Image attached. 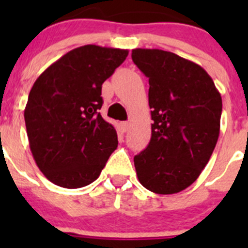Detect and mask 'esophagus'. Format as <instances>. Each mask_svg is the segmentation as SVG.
Segmentation results:
<instances>
[{
    "instance_id": "34e87169",
    "label": "esophagus",
    "mask_w": 248,
    "mask_h": 248,
    "mask_svg": "<svg viewBox=\"0 0 248 248\" xmlns=\"http://www.w3.org/2000/svg\"><path fill=\"white\" fill-rule=\"evenodd\" d=\"M129 129V123L128 122H123L122 123V130L124 131V133H125L126 130H128Z\"/></svg>"
}]
</instances>
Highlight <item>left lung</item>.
Instances as JSON below:
<instances>
[{"label":"left lung","instance_id":"left-lung-1","mask_svg":"<svg viewBox=\"0 0 248 248\" xmlns=\"http://www.w3.org/2000/svg\"><path fill=\"white\" fill-rule=\"evenodd\" d=\"M133 62L149 78L151 139L134 156L140 184L176 194L200 176L220 134L222 99L207 72L161 49L137 48Z\"/></svg>","mask_w":248,"mask_h":248}]
</instances>
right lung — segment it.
I'll return each instance as SVG.
<instances>
[{"label": "right lung", "instance_id": "add662e5", "mask_svg": "<svg viewBox=\"0 0 248 248\" xmlns=\"http://www.w3.org/2000/svg\"><path fill=\"white\" fill-rule=\"evenodd\" d=\"M126 57V49L82 46L34 82L26 129L34 161L50 183L67 189L89 185L117 149V131L99 113L100 95L103 83Z\"/></svg>", "mask_w": 248, "mask_h": 248}]
</instances>
